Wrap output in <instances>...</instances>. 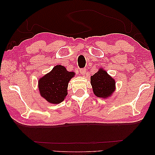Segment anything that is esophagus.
<instances>
[{"mask_svg":"<svg viewBox=\"0 0 155 155\" xmlns=\"http://www.w3.org/2000/svg\"><path fill=\"white\" fill-rule=\"evenodd\" d=\"M86 71H87V70L85 69V68H81L80 69V73L82 74V75H85L86 74Z\"/></svg>","mask_w":155,"mask_h":155,"instance_id":"1","label":"esophagus"}]
</instances>
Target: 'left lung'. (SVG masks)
I'll use <instances>...</instances> for the list:
<instances>
[{
	"mask_svg": "<svg viewBox=\"0 0 155 155\" xmlns=\"http://www.w3.org/2000/svg\"><path fill=\"white\" fill-rule=\"evenodd\" d=\"M90 80L93 92L99 98H107L115 91V80L102 68L91 76Z\"/></svg>",
	"mask_w": 155,
	"mask_h": 155,
	"instance_id": "left-lung-1",
	"label": "left lung"
}]
</instances>
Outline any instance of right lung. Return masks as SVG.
Returning <instances> with one entry per match:
<instances>
[{
  "mask_svg": "<svg viewBox=\"0 0 155 155\" xmlns=\"http://www.w3.org/2000/svg\"><path fill=\"white\" fill-rule=\"evenodd\" d=\"M74 76V72H68L63 65H56L39 80L40 94L51 104L62 102L68 94V82Z\"/></svg>",
  "mask_w": 155,
  "mask_h": 155,
  "instance_id": "right-lung-1",
  "label": "right lung"
}]
</instances>
